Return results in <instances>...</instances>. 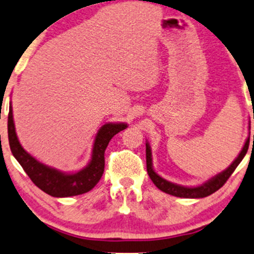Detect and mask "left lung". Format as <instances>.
<instances>
[{"label":"left lung","instance_id":"1","mask_svg":"<svg viewBox=\"0 0 254 254\" xmlns=\"http://www.w3.org/2000/svg\"><path fill=\"white\" fill-rule=\"evenodd\" d=\"M251 95V94H250ZM253 141H254V135H253ZM250 146V137L246 140V143H245L244 148L240 152V154L238 155V158L233 161V164L228 168L227 170L218 174L217 176L211 178L210 181L205 183V185L200 187H193V188H189V187H182L175 185V183L169 182V181L161 178L159 175H157L153 170L152 166V153H150V147L148 143H146V161H147V172H148V176L152 180V182L154 183L155 186L160 189L164 193H168L170 195H174V196L178 197H205L208 196V195L213 194L214 191L218 190L219 188H222L224 186V183L227 182L228 178L231 176L235 169L238 168L239 164L241 163V160L244 159L245 155H246L247 150H249Z\"/></svg>","mask_w":254,"mask_h":254}]
</instances>
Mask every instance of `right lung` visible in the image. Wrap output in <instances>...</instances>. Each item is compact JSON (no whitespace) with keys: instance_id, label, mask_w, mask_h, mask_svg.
<instances>
[{"instance_id":"obj_1","label":"right lung","mask_w":254,"mask_h":254,"mask_svg":"<svg viewBox=\"0 0 254 254\" xmlns=\"http://www.w3.org/2000/svg\"><path fill=\"white\" fill-rule=\"evenodd\" d=\"M127 125L124 123L105 124L97 132L94 142L91 160L84 169L76 174H64L58 170L43 165L36 160L19 143L13 122L12 104L8 113V140L14 158L19 161L30 180L44 193L55 197L74 196L91 190L97 185L105 170V150L111 138L124 130Z\"/></svg>"}]
</instances>
